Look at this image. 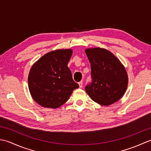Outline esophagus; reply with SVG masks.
<instances>
[{"instance_id":"obj_1","label":"esophagus","mask_w":151,"mask_h":151,"mask_svg":"<svg viewBox=\"0 0 151 151\" xmlns=\"http://www.w3.org/2000/svg\"><path fill=\"white\" fill-rule=\"evenodd\" d=\"M78 85H79V88H82V86H83V82H82V81L78 83Z\"/></svg>"}]
</instances>
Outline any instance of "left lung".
Segmentation results:
<instances>
[{
  "mask_svg": "<svg viewBox=\"0 0 151 151\" xmlns=\"http://www.w3.org/2000/svg\"><path fill=\"white\" fill-rule=\"evenodd\" d=\"M91 64L92 82L85 90L93 101L102 106L116 102L126 92L129 82L127 70L110 51L100 47L85 50Z\"/></svg>",
  "mask_w": 151,
  "mask_h": 151,
  "instance_id": "1",
  "label": "left lung"
}]
</instances>
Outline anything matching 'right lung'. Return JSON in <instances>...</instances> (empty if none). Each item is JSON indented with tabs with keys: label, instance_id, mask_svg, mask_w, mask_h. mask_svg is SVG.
Wrapping results in <instances>:
<instances>
[{
	"label": "right lung",
	"instance_id": "1",
	"mask_svg": "<svg viewBox=\"0 0 151 151\" xmlns=\"http://www.w3.org/2000/svg\"><path fill=\"white\" fill-rule=\"evenodd\" d=\"M72 49H58L45 54L32 66L28 77L30 95L44 108H57L79 87L67 67Z\"/></svg>",
	"mask_w": 151,
	"mask_h": 151
}]
</instances>
